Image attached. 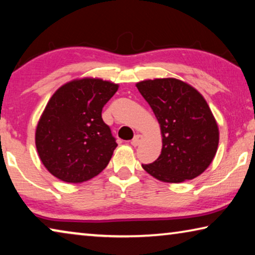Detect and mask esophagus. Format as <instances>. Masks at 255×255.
Masks as SVG:
<instances>
[{
    "mask_svg": "<svg viewBox=\"0 0 255 255\" xmlns=\"http://www.w3.org/2000/svg\"><path fill=\"white\" fill-rule=\"evenodd\" d=\"M142 139H143L142 135L136 134V135H134V138L131 140V144H132V146H134V147L139 146V144L141 143V141H142Z\"/></svg>",
    "mask_w": 255,
    "mask_h": 255,
    "instance_id": "1",
    "label": "esophagus"
}]
</instances>
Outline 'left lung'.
<instances>
[{"label": "left lung", "mask_w": 255, "mask_h": 255, "mask_svg": "<svg viewBox=\"0 0 255 255\" xmlns=\"http://www.w3.org/2000/svg\"><path fill=\"white\" fill-rule=\"evenodd\" d=\"M136 88L154 112L163 136L159 157L142 164L143 170L172 183L202 174L219 144L218 124L203 96L177 78L142 81Z\"/></svg>", "instance_id": "obj_1"}]
</instances>
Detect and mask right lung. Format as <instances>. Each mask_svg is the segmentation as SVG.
<instances>
[{"label":"right lung","instance_id":"obj_1","mask_svg":"<svg viewBox=\"0 0 255 255\" xmlns=\"http://www.w3.org/2000/svg\"><path fill=\"white\" fill-rule=\"evenodd\" d=\"M117 89L111 82L83 78L51 97L35 133L38 156L51 174L80 183L108 165L117 143L101 112Z\"/></svg>","mask_w":255,"mask_h":255}]
</instances>
